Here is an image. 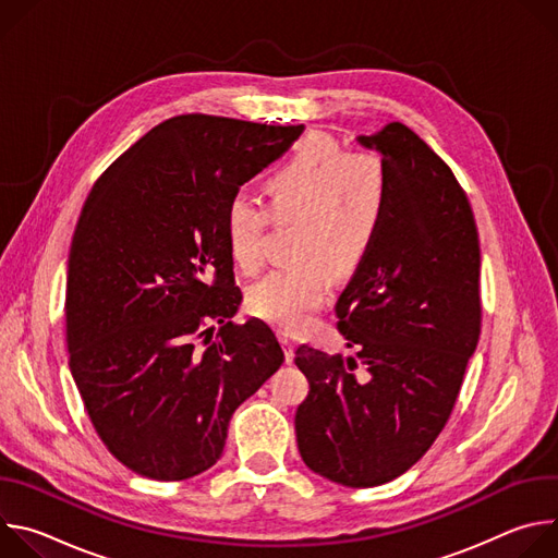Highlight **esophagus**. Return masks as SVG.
<instances>
[{
	"instance_id": "esophagus-1",
	"label": "esophagus",
	"mask_w": 558,
	"mask_h": 558,
	"mask_svg": "<svg viewBox=\"0 0 558 558\" xmlns=\"http://www.w3.org/2000/svg\"><path fill=\"white\" fill-rule=\"evenodd\" d=\"M280 344H282V349H284V360H287V364H291V362H293V351H295L293 340H291L287 333H280Z\"/></svg>"
}]
</instances>
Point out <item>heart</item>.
I'll list each match as a JSON object with an SVG mask.
<instances>
[{"label": "heart", "mask_w": 558, "mask_h": 558, "mask_svg": "<svg viewBox=\"0 0 558 558\" xmlns=\"http://www.w3.org/2000/svg\"><path fill=\"white\" fill-rule=\"evenodd\" d=\"M263 194L265 207L245 194L227 201L225 247L238 269L254 274L263 265L269 220L293 222L287 243L291 263L252 284L247 306L260 320L298 331L323 306L329 276H355L377 247L390 203V172L377 151H347L325 134H308L265 179Z\"/></svg>", "instance_id": "b5f03b06"}]
</instances>
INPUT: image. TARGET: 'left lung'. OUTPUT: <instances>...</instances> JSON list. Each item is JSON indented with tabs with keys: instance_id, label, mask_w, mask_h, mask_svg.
<instances>
[{
	"instance_id": "1",
	"label": "left lung",
	"mask_w": 558,
	"mask_h": 558,
	"mask_svg": "<svg viewBox=\"0 0 558 558\" xmlns=\"http://www.w3.org/2000/svg\"><path fill=\"white\" fill-rule=\"evenodd\" d=\"M357 143L390 172L388 214L336 304L355 357L295 351L308 379L295 437L313 472L373 488L417 463L452 413L482 331V254L461 185L411 128L388 123Z\"/></svg>"
}]
</instances>
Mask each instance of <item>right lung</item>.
<instances>
[{
	"instance_id": "obj_1",
	"label": "right lung",
	"mask_w": 558,
	"mask_h": 558,
	"mask_svg": "<svg viewBox=\"0 0 558 558\" xmlns=\"http://www.w3.org/2000/svg\"><path fill=\"white\" fill-rule=\"evenodd\" d=\"M302 130L168 119L101 174L78 216L65 271L70 373L101 441L147 480L209 470L233 411L284 362L258 317L231 323L243 293L222 211ZM211 322L223 325L216 337Z\"/></svg>"
}]
</instances>
